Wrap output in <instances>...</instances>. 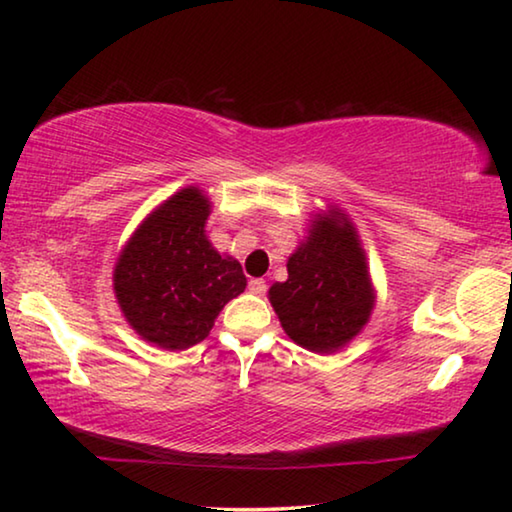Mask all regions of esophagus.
<instances>
[{
	"mask_svg": "<svg viewBox=\"0 0 512 512\" xmlns=\"http://www.w3.org/2000/svg\"><path fill=\"white\" fill-rule=\"evenodd\" d=\"M248 289H250V293H255V296H264L268 287H266V282L262 280V277H255V280L248 282Z\"/></svg>",
	"mask_w": 512,
	"mask_h": 512,
	"instance_id": "1",
	"label": "esophagus"
}]
</instances>
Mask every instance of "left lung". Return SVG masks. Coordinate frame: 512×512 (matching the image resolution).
I'll return each mask as SVG.
<instances>
[{
  "instance_id": "obj_1",
  "label": "left lung",
  "mask_w": 512,
  "mask_h": 512,
  "mask_svg": "<svg viewBox=\"0 0 512 512\" xmlns=\"http://www.w3.org/2000/svg\"><path fill=\"white\" fill-rule=\"evenodd\" d=\"M289 280L268 298L293 341L311 352H334L368 323L372 296L366 255L352 223L332 210L320 216L287 264Z\"/></svg>"
}]
</instances>
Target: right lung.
<instances>
[{"instance_id":"obj_1","label":"right lung","mask_w":512,"mask_h":512,"mask_svg":"<svg viewBox=\"0 0 512 512\" xmlns=\"http://www.w3.org/2000/svg\"><path fill=\"white\" fill-rule=\"evenodd\" d=\"M207 216L201 189H180L146 216L117 259L112 282L121 311L142 339L164 350L201 343L225 302L246 289L237 259L207 241Z\"/></svg>"}]
</instances>
